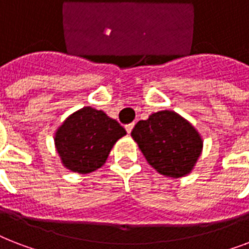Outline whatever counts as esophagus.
<instances>
[{"label": "esophagus", "mask_w": 249, "mask_h": 249, "mask_svg": "<svg viewBox=\"0 0 249 249\" xmlns=\"http://www.w3.org/2000/svg\"><path fill=\"white\" fill-rule=\"evenodd\" d=\"M133 128H134V123H132V124L125 125V129H126V133H128V134H130V133H132Z\"/></svg>", "instance_id": "obj_1"}]
</instances>
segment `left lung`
Masks as SVG:
<instances>
[{
	"mask_svg": "<svg viewBox=\"0 0 249 249\" xmlns=\"http://www.w3.org/2000/svg\"><path fill=\"white\" fill-rule=\"evenodd\" d=\"M133 140L156 172L181 178L191 173L203 151V138L190 121L174 111L151 113L138 121Z\"/></svg>",
	"mask_w": 249,
	"mask_h": 249,
	"instance_id": "obj_1",
	"label": "left lung"
}]
</instances>
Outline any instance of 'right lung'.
I'll return each mask as SVG.
<instances>
[{
  "label": "right lung",
  "instance_id": "1",
  "mask_svg": "<svg viewBox=\"0 0 249 249\" xmlns=\"http://www.w3.org/2000/svg\"><path fill=\"white\" fill-rule=\"evenodd\" d=\"M125 134L116 120L88 106L62 123L54 136V144L64 168L88 174L106 163L113 144Z\"/></svg>",
  "mask_w": 249,
  "mask_h": 249
}]
</instances>
